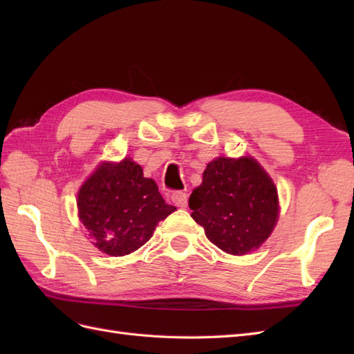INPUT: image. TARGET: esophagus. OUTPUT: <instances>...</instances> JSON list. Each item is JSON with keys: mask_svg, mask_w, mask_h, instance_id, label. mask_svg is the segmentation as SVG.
<instances>
[{"mask_svg": "<svg viewBox=\"0 0 354 354\" xmlns=\"http://www.w3.org/2000/svg\"><path fill=\"white\" fill-rule=\"evenodd\" d=\"M171 199H173L174 205L180 208H185L187 205V194H185V192H174V194L171 195Z\"/></svg>", "mask_w": 354, "mask_h": 354, "instance_id": "34e87169", "label": "esophagus"}]
</instances>
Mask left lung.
Returning a JSON list of instances; mask_svg holds the SVG:
<instances>
[{
	"mask_svg": "<svg viewBox=\"0 0 354 354\" xmlns=\"http://www.w3.org/2000/svg\"><path fill=\"white\" fill-rule=\"evenodd\" d=\"M192 218L224 252L245 255L270 236L279 217L273 180L254 158L220 156L189 198Z\"/></svg>",
	"mask_w": 354,
	"mask_h": 354,
	"instance_id": "left-lung-1",
	"label": "left lung"
}]
</instances>
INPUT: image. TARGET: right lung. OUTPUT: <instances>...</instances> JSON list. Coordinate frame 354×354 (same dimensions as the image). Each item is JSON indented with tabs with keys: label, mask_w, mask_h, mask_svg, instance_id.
<instances>
[{
	"label": "right lung",
	"mask_w": 354,
	"mask_h": 354,
	"mask_svg": "<svg viewBox=\"0 0 354 354\" xmlns=\"http://www.w3.org/2000/svg\"><path fill=\"white\" fill-rule=\"evenodd\" d=\"M77 205L93 245L112 257L140 248L152 238L158 223L176 211L131 158L99 165L81 186Z\"/></svg>",
	"instance_id": "1"
}]
</instances>
